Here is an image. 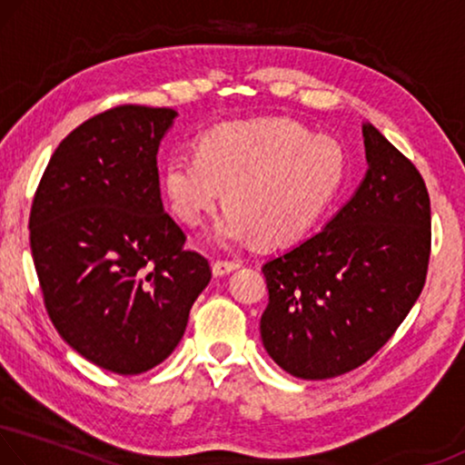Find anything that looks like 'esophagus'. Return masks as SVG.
<instances>
[{"mask_svg":"<svg viewBox=\"0 0 465 465\" xmlns=\"http://www.w3.org/2000/svg\"><path fill=\"white\" fill-rule=\"evenodd\" d=\"M241 263L237 260H216L212 263V270L216 276H224L228 272H232V270H237Z\"/></svg>","mask_w":465,"mask_h":465,"instance_id":"34e87169","label":"esophagus"}]
</instances>
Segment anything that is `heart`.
Returning <instances> with one entry per match:
<instances>
[{
	"label": "heart",
	"mask_w": 465,
	"mask_h": 465,
	"mask_svg": "<svg viewBox=\"0 0 465 465\" xmlns=\"http://www.w3.org/2000/svg\"><path fill=\"white\" fill-rule=\"evenodd\" d=\"M341 147L310 137L302 124L262 118L213 128L197 152L163 163V191L178 220L202 224L224 202L212 241L281 247L302 237L326 210L342 181ZM227 195H223V191Z\"/></svg>",
	"instance_id": "heart-1"
}]
</instances>
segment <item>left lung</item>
<instances>
[{
  "label": "left lung",
  "instance_id": "8db88e82",
  "mask_svg": "<svg viewBox=\"0 0 465 465\" xmlns=\"http://www.w3.org/2000/svg\"><path fill=\"white\" fill-rule=\"evenodd\" d=\"M368 173L331 223L262 266L268 355L303 381L366 363L416 303L430 260V197L422 174L363 124Z\"/></svg>",
  "mask_w": 465,
  "mask_h": 465
}]
</instances>
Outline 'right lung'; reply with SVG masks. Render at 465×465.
Segmentation results:
<instances>
[{"label": "right lung", "mask_w": 465, "mask_h": 465, "mask_svg": "<svg viewBox=\"0 0 465 465\" xmlns=\"http://www.w3.org/2000/svg\"><path fill=\"white\" fill-rule=\"evenodd\" d=\"M170 108L116 105L76 126L31 205L43 303L74 351L114 374L147 372L174 351L212 270L163 212L160 141Z\"/></svg>", "instance_id": "add662e5"}]
</instances>
